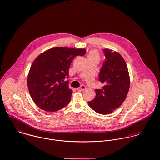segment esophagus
Instances as JSON below:
<instances>
[{
	"mask_svg": "<svg viewBox=\"0 0 160 160\" xmlns=\"http://www.w3.org/2000/svg\"><path fill=\"white\" fill-rule=\"evenodd\" d=\"M85 88H86V87H85L84 85H81V86L79 87V88H77V90L78 91L82 92V91H83L84 90H85Z\"/></svg>",
	"mask_w": 160,
	"mask_h": 160,
	"instance_id": "obj_1",
	"label": "esophagus"
}]
</instances>
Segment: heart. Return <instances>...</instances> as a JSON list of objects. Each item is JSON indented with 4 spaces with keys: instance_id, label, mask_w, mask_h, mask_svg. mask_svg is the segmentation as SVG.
Listing matches in <instances>:
<instances>
[{
    "instance_id": "heart-1",
    "label": "heart",
    "mask_w": 160,
    "mask_h": 160,
    "mask_svg": "<svg viewBox=\"0 0 160 160\" xmlns=\"http://www.w3.org/2000/svg\"><path fill=\"white\" fill-rule=\"evenodd\" d=\"M98 58L99 59L98 52L96 51H91L88 54V58Z\"/></svg>"
}]
</instances>
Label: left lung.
<instances>
[{
	"label": "left lung",
	"instance_id": "8db88e82",
	"mask_svg": "<svg viewBox=\"0 0 160 160\" xmlns=\"http://www.w3.org/2000/svg\"><path fill=\"white\" fill-rule=\"evenodd\" d=\"M106 59L99 75V80L104 85L96 89V97L88 101L89 106L100 114H108L120 107L128 95L130 77L126 63L116 51L104 49Z\"/></svg>",
	"mask_w": 160,
	"mask_h": 160
}]
</instances>
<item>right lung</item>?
<instances>
[{"label":"right lung","instance_id":"add662e5","mask_svg":"<svg viewBox=\"0 0 160 160\" xmlns=\"http://www.w3.org/2000/svg\"><path fill=\"white\" fill-rule=\"evenodd\" d=\"M85 49L57 47L46 51L34 61L27 78L30 94L35 104L46 111H56L70 102L68 70L75 56H83Z\"/></svg>","mask_w":160,"mask_h":160}]
</instances>
